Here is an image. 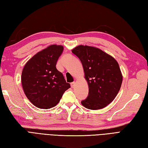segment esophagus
I'll return each mask as SVG.
<instances>
[{
    "label": "esophagus",
    "mask_w": 148,
    "mask_h": 148,
    "mask_svg": "<svg viewBox=\"0 0 148 148\" xmlns=\"http://www.w3.org/2000/svg\"><path fill=\"white\" fill-rule=\"evenodd\" d=\"M71 86L72 88H75V82L71 83Z\"/></svg>",
    "instance_id": "1"
}]
</instances>
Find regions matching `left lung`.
Instances as JSON below:
<instances>
[{
    "mask_svg": "<svg viewBox=\"0 0 148 148\" xmlns=\"http://www.w3.org/2000/svg\"><path fill=\"white\" fill-rule=\"evenodd\" d=\"M84 68L88 95L81 102L90 110H98L113 101L119 92L122 75L114 58L95 47L79 45L72 49Z\"/></svg>",
    "mask_w": 148,
    "mask_h": 148,
    "instance_id": "1",
    "label": "left lung"
}]
</instances>
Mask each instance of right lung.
I'll return each instance as SVG.
<instances>
[{
    "mask_svg": "<svg viewBox=\"0 0 148 148\" xmlns=\"http://www.w3.org/2000/svg\"><path fill=\"white\" fill-rule=\"evenodd\" d=\"M63 46L50 45L38 52L25 64L21 82L25 95L39 109H48L56 106L70 85L56 69Z\"/></svg>",
    "mask_w": 148,
    "mask_h": 148,
    "instance_id": "1",
    "label": "right lung"
}]
</instances>
